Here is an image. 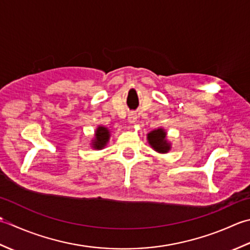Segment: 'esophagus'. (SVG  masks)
I'll return each mask as SVG.
<instances>
[{
    "label": "esophagus",
    "mask_w": 250,
    "mask_h": 250,
    "mask_svg": "<svg viewBox=\"0 0 250 250\" xmlns=\"http://www.w3.org/2000/svg\"><path fill=\"white\" fill-rule=\"evenodd\" d=\"M128 123L129 124H135L136 121H137V114L134 113V112H131V113L128 114Z\"/></svg>",
    "instance_id": "esophagus-1"
}]
</instances>
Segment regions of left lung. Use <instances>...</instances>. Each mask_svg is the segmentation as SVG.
I'll list each match as a JSON object with an SVG mask.
<instances>
[{"label": "left lung", "mask_w": 250, "mask_h": 250, "mask_svg": "<svg viewBox=\"0 0 250 250\" xmlns=\"http://www.w3.org/2000/svg\"><path fill=\"white\" fill-rule=\"evenodd\" d=\"M147 144L150 146L156 151L157 153L165 154L168 153L171 149V144L167 140V132L164 128L159 127V128L151 130L146 135Z\"/></svg>", "instance_id": "8db88e82"}]
</instances>
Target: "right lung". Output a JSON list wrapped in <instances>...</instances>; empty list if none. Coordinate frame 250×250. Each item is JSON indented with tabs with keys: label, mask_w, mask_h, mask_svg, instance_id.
Listing matches in <instances>:
<instances>
[{
	"label": "right lung",
	"mask_w": 250,
	"mask_h": 250,
	"mask_svg": "<svg viewBox=\"0 0 250 250\" xmlns=\"http://www.w3.org/2000/svg\"><path fill=\"white\" fill-rule=\"evenodd\" d=\"M111 137V132L109 130L108 127H105L104 125H98L95 134H94V138L91 139V147L95 150H103L105 147V146L108 145V142L110 140Z\"/></svg>",
	"instance_id": "1"
}]
</instances>
